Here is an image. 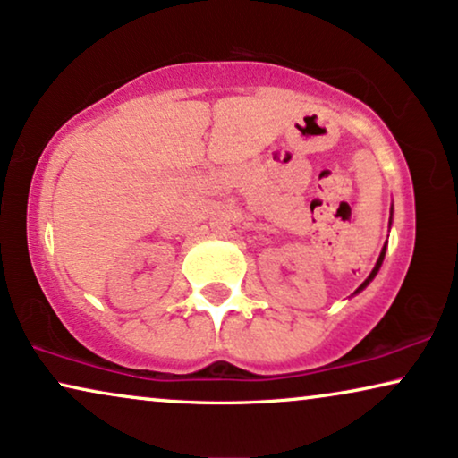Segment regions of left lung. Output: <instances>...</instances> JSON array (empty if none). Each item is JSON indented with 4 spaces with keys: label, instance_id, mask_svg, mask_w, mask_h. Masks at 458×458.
Masks as SVG:
<instances>
[{
    "label": "left lung",
    "instance_id": "8db88e82",
    "mask_svg": "<svg viewBox=\"0 0 458 458\" xmlns=\"http://www.w3.org/2000/svg\"><path fill=\"white\" fill-rule=\"evenodd\" d=\"M383 258H386V247H383V251H381V255H379V259H377V264H375V267H373V272H370V274H369V278L364 280V283H362L360 286H358L356 293H360L362 289H367V284L370 283V280H373V278L377 276V272H379V267H381V264H383Z\"/></svg>",
    "mask_w": 458,
    "mask_h": 458
}]
</instances>
